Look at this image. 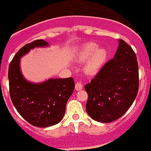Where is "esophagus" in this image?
<instances>
[{
  "label": "esophagus",
  "mask_w": 151,
  "mask_h": 151,
  "mask_svg": "<svg viewBox=\"0 0 151 151\" xmlns=\"http://www.w3.org/2000/svg\"><path fill=\"white\" fill-rule=\"evenodd\" d=\"M82 88H83V84L81 83V82L78 81L77 83H76L75 84V89L77 91H80V90H81Z\"/></svg>",
  "instance_id": "esophagus-1"
}]
</instances>
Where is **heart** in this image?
<instances>
[{"instance_id": "1", "label": "heart", "mask_w": 151, "mask_h": 151, "mask_svg": "<svg viewBox=\"0 0 151 151\" xmlns=\"http://www.w3.org/2000/svg\"><path fill=\"white\" fill-rule=\"evenodd\" d=\"M98 45L95 42H88L79 50L78 57L80 60H85L90 57L85 66V71L94 73L100 68L106 58V51L104 49H97Z\"/></svg>"}]
</instances>
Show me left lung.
Returning a JSON list of instances; mask_svg holds the SVG:
<instances>
[{"label":"left lung","mask_w":151,"mask_h":151,"mask_svg":"<svg viewBox=\"0 0 151 151\" xmlns=\"http://www.w3.org/2000/svg\"><path fill=\"white\" fill-rule=\"evenodd\" d=\"M88 98L86 111L101 122L118 119L129 109L139 90V69L135 52L120 40L113 59L102 66L84 86Z\"/></svg>","instance_id":"obj_1"}]
</instances>
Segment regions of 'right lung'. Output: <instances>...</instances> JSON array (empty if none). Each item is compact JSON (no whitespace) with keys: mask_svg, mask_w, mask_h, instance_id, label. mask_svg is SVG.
I'll use <instances>...</instances> for the list:
<instances>
[{"mask_svg":"<svg viewBox=\"0 0 151 151\" xmlns=\"http://www.w3.org/2000/svg\"><path fill=\"white\" fill-rule=\"evenodd\" d=\"M47 45V42L42 40L24 45L14 55L8 68L12 103L27 122L38 127H51L60 122L75 86L73 78L50 79L38 84L28 82L23 78L19 67L21 57L31 49Z\"/></svg>","mask_w":151,"mask_h":151,"instance_id":"right-lung-1","label":"right lung"}]
</instances>
